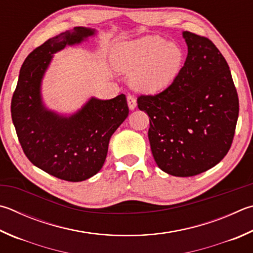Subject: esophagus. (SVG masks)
Instances as JSON below:
<instances>
[{
    "label": "esophagus",
    "instance_id": "34e87169",
    "mask_svg": "<svg viewBox=\"0 0 253 253\" xmlns=\"http://www.w3.org/2000/svg\"><path fill=\"white\" fill-rule=\"evenodd\" d=\"M127 103H128V107H129V109H134L136 107V105H137L135 96L128 95L127 96Z\"/></svg>",
    "mask_w": 253,
    "mask_h": 253
}]
</instances>
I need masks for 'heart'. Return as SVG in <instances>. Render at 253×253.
I'll list each match as a JSON object with an SVG mask.
<instances>
[{"label":"heart","mask_w":253,"mask_h":253,"mask_svg":"<svg viewBox=\"0 0 253 253\" xmlns=\"http://www.w3.org/2000/svg\"><path fill=\"white\" fill-rule=\"evenodd\" d=\"M119 71L132 74L137 89L156 94L167 89L185 65V53L179 45L160 36H145L119 45L114 55Z\"/></svg>","instance_id":"obj_1"}]
</instances>
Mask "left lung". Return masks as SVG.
I'll return each mask as SVG.
<instances>
[{
    "instance_id": "8db88e82",
    "label": "left lung",
    "mask_w": 253,
    "mask_h": 253,
    "mask_svg": "<svg viewBox=\"0 0 253 253\" xmlns=\"http://www.w3.org/2000/svg\"><path fill=\"white\" fill-rule=\"evenodd\" d=\"M188 55L178 79L137 104L149 116L151 153L163 171L191 177L214 167L235 137L239 98L230 70L205 36L183 32Z\"/></svg>"
}]
</instances>
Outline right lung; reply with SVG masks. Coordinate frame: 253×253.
<instances>
[{
  "label": "right lung",
  "instance_id": "right-lung-1",
  "mask_svg": "<svg viewBox=\"0 0 253 253\" xmlns=\"http://www.w3.org/2000/svg\"><path fill=\"white\" fill-rule=\"evenodd\" d=\"M94 30L74 27L27 55L11 103L12 121L23 151L34 166L66 181L86 180L102 169L112 135L129 113L126 96L91 98L79 113L61 117L41 100V80L52 54L81 43Z\"/></svg>",
  "mask_w": 253,
  "mask_h": 253
}]
</instances>
